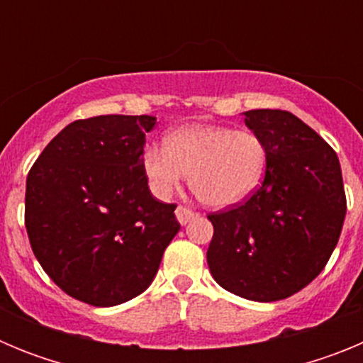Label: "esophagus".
I'll return each instance as SVG.
<instances>
[{
    "label": "esophagus",
    "instance_id": "1",
    "mask_svg": "<svg viewBox=\"0 0 363 363\" xmlns=\"http://www.w3.org/2000/svg\"><path fill=\"white\" fill-rule=\"evenodd\" d=\"M196 216L198 213H194V211L189 209V207H184V205H179L178 209H176V218H178V221L182 223V225H187L189 221Z\"/></svg>",
    "mask_w": 363,
    "mask_h": 363
}]
</instances>
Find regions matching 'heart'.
I'll return each mask as SVG.
<instances>
[{"instance_id":"b5f03b06","label":"heart","mask_w":363,"mask_h":363,"mask_svg":"<svg viewBox=\"0 0 363 363\" xmlns=\"http://www.w3.org/2000/svg\"><path fill=\"white\" fill-rule=\"evenodd\" d=\"M142 169L150 191L171 198L189 172L198 200L223 209L249 198L267 169V145L252 130L225 125H184L165 136V147H143Z\"/></svg>"}]
</instances>
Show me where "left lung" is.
<instances>
[{
	"mask_svg": "<svg viewBox=\"0 0 363 363\" xmlns=\"http://www.w3.org/2000/svg\"><path fill=\"white\" fill-rule=\"evenodd\" d=\"M267 145L264 182L242 203L209 214L207 264L229 293L255 301L293 296L323 271L347 201L336 152L287 111L243 112Z\"/></svg>",
	"mask_w": 363,
	"mask_h": 363,
	"instance_id": "obj_1",
	"label": "left lung"
}]
</instances>
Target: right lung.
<instances>
[{
  "mask_svg": "<svg viewBox=\"0 0 363 363\" xmlns=\"http://www.w3.org/2000/svg\"><path fill=\"white\" fill-rule=\"evenodd\" d=\"M154 116L76 120L32 165L25 227L34 256L69 296L112 307L154 280L179 223L150 194L142 152Z\"/></svg>",
  "mask_w": 363,
  "mask_h": 363,
  "instance_id": "obj_1",
  "label": "right lung"
}]
</instances>
